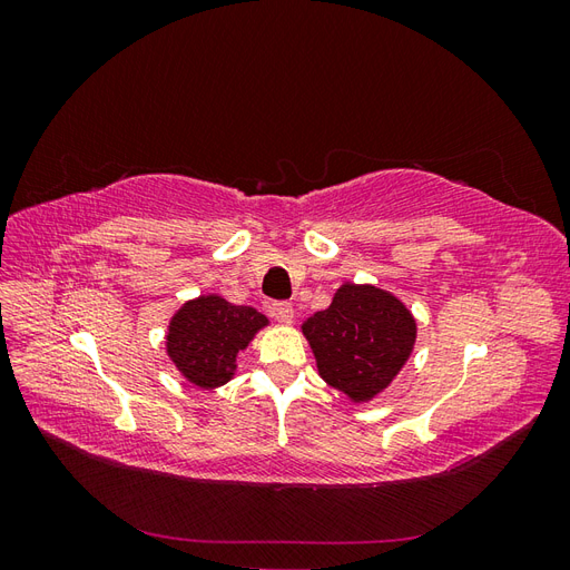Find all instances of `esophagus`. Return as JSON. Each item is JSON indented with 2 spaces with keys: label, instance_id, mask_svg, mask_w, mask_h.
I'll list each match as a JSON object with an SVG mask.
<instances>
[{
  "label": "esophagus",
  "instance_id": "esophagus-1",
  "mask_svg": "<svg viewBox=\"0 0 570 570\" xmlns=\"http://www.w3.org/2000/svg\"><path fill=\"white\" fill-rule=\"evenodd\" d=\"M268 312L278 323H292V318H295V308H292L289 302H273Z\"/></svg>",
  "mask_w": 570,
  "mask_h": 570
}]
</instances>
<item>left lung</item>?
<instances>
[{"label": "left lung", "instance_id": "obj_1", "mask_svg": "<svg viewBox=\"0 0 570 570\" xmlns=\"http://www.w3.org/2000/svg\"><path fill=\"white\" fill-rule=\"evenodd\" d=\"M302 331L323 381L354 402L385 390L416 342V321L400 299L385 289L350 283Z\"/></svg>", "mask_w": 570, "mask_h": 570}]
</instances>
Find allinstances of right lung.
<instances>
[{"label": "right lung", "instance_id": "add662e5", "mask_svg": "<svg viewBox=\"0 0 570 570\" xmlns=\"http://www.w3.org/2000/svg\"><path fill=\"white\" fill-rule=\"evenodd\" d=\"M266 323V316L252 306H235L216 295L193 299L168 325V356L189 383L218 387L233 377L237 352Z\"/></svg>", "mask_w": 570, "mask_h": 570}]
</instances>
